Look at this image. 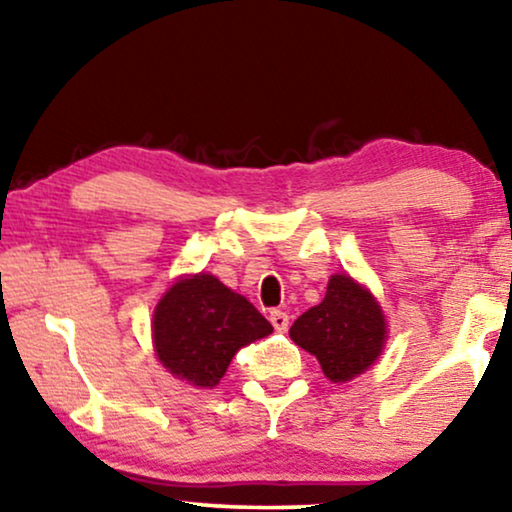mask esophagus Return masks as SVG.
Segmentation results:
<instances>
[{"instance_id": "34e87169", "label": "esophagus", "mask_w": 512, "mask_h": 512, "mask_svg": "<svg viewBox=\"0 0 512 512\" xmlns=\"http://www.w3.org/2000/svg\"><path fill=\"white\" fill-rule=\"evenodd\" d=\"M270 321H272V326H275V331H279V333H284L286 328H289V314H286L284 310H272Z\"/></svg>"}]
</instances>
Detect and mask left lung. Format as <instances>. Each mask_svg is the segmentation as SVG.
Listing matches in <instances>:
<instances>
[{
	"label": "left lung",
	"mask_w": 512,
	"mask_h": 512,
	"mask_svg": "<svg viewBox=\"0 0 512 512\" xmlns=\"http://www.w3.org/2000/svg\"><path fill=\"white\" fill-rule=\"evenodd\" d=\"M291 340L317 356L328 380L347 382L373 366L387 338L380 305L347 275L331 277L326 298L293 321Z\"/></svg>",
	"instance_id": "left-lung-1"
}]
</instances>
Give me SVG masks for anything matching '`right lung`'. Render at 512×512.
I'll return each instance as SVG.
<instances>
[{
    "label": "right lung",
    "mask_w": 512,
    "mask_h": 512,
    "mask_svg": "<svg viewBox=\"0 0 512 512\" xmlns=\"http://www.w3.org/2000/svg\"><path fill=\"white\" fill-rule=\"evenodd\" d=\"M272 333L270 321L212 275L179 279L153 314L163 366L193 387H216L237 349Z\"/></svg>",
    "instance_id": "add662e5"
}]
</instances>
